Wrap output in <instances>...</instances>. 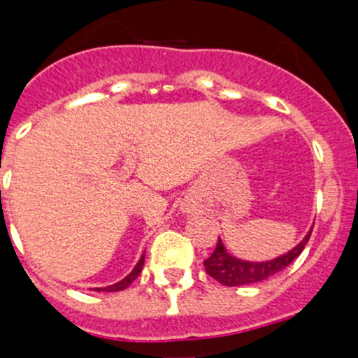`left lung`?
I'll return each instance as SVG.
<instances>
[{
  "mask_svg": "<svg viewBox=\"0 0 358 358\" xmlns=\"http://www.w3.org/2000/svg\"><path fill=\"white\" fill-rule=\"evenodd\" d=\"M310 234H312V229L303 237L301 243L296 244L291 251L284 252V255L277 256V258L266 259V262H248V259L237 258V256L230 255L227 248L223 246L222 239H218L215 252L204 262L206 272H208L209 277L218 280L220 284L230 287L262 282V280L268 279V277L275 275L280 270L289 266L301 255L306 243H308Z\"/></svg>",
  "mask_w": 358,
  "mask_h": 358,
  "instance_id": "8db88e82",
  "label": "left lung"
}]
</instances>
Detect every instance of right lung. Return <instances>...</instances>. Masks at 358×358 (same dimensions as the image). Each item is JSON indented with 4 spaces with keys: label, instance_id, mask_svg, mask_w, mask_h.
I'll use <instances>...</instances> for the list:
<instances>
[{
    "label": "right lung",
    "instance_id": "add662e5",
    "mask_svg": "<svg viewBox=\"0 0 358 358\" xmlns=\"http://www.w3.org/2000/svg\"><path fill=\"white\" fill-rule=\"evenodd\" d=\"M143 263H145V252H143V255H142V258L138 259V263H136V265H135V268H133L131 272H129L128 275L124 277V279H122V280H119V282H115V284H112V286H106V287H95V289H93V291L115 292V291H122V289H126V287H128L129 284H131L133 280H135L136 277L140 275V272H142V268H143Z\"/></svg>",
    "mask_w": 358,
    "mask_h": 358
}]
</instances>
